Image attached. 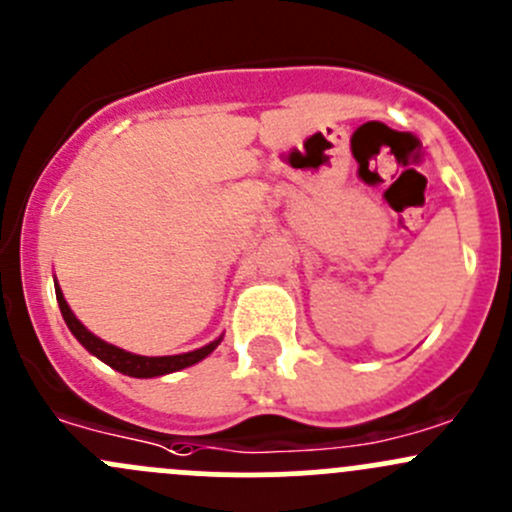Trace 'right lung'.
I'll return each mask as SVG.
<instances>
[{
  "label": "right lung",
  "instance_id": "1",
  "mask_svg": "<svg viewBox=\"0 0 512 512\" xmlns=\"http://www.w3.org/2000/svg\"><path fill=\"white\" fill-rule=\"evenodd\" d=\"M54 287H56V302H59L61 317H64L66 327L71 329V334H74V337L79 339V342L84 344L91 354L98 356L103 364H108L111 369L121 371V374H126V376H136V379H151V376L173 374V371H180V369H185V366H193V364H198V361H203L205 356L218 347L220 339H223V337L215 339V342L205 344V347L195 349V352H188V354H175V356L131 354V352H126V349L113 347V344L103 342V339H98L96 334H91L89 329H86L84 324L76 319V314L71 312V307L66 304L64 294H61V287L56 285V282H54Z\"/></svg>",
  "mask_w": 512,
  "mask_h": 512
}]
</instances>
